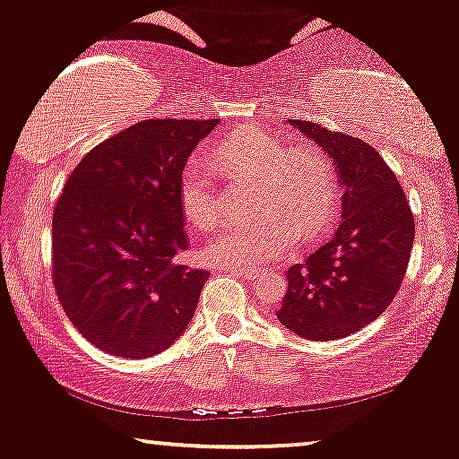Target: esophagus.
<instances>
[{
  "label": "esophagus",
  "instance_id": "obj_1",
  "mask_svg": "<svg viewBox=\"0 0 459 459\" xmlns=\"http://www.w3.org/2000/svg\"><path fill=\"white\" fill-rule=\"evenodd\" d=\"M229 272H233L239 275V278H247V280H254L258 275V269H252V267H229Z\"/></svg>",
  "mask_w": 459,
  "mask_h": 459
}]
</instances>
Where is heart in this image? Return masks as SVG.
<instances>
[{
    "label": "heart",
    "mask_w": 459,
    "mask_h": 459,
    "mask_svg": "<svg viewBox=\"0 0 459 459\" xmlns=\"http://www.w3.org/2000/svg\"><path fill=\"white\" fill-rule=\"evenodd\" d=\"M213 158L229 177L254 181L247 207L258 213L224 226L207 241L203 254L215 264L261 267L289 252L299 235L320 233L338 209L335 170L318 149L290 147L261 126H244L215 141ZM179 205L198 229L218 224L212 173L201 158L181 169Z\"/></svg>",
    "instance_id": "b5f03b06"
}]
</instances>
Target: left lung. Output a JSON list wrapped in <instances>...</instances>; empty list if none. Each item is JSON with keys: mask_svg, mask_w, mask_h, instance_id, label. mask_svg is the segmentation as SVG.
<instances>
[{"mask_svg": "<svg viewBox=\"0 0 459 459\" xmlns=\"http://www.w3.org/2000/svg\"><path fill=\"white\" fill-rule=\"evenodd\" d=\"M333 160L342 213L327 244L289 267L280 323L299 338L340 340L377 320L404 280L415 220L400 181L366 141L290 119Z\"/></svg>", "mask_w": 459, "mask_h": 459, "instance_id": "8db88e82", "label": "left lung"}]
</instances>
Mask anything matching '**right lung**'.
<instances>
[{"instance_id": "1", "label": "right lung", "mask_w": 459, "mask_h": 459, "mask_svg": "<svg viewBox=\"0 0 459 459\" xmlns=\"http://www.w3.org/2000/svg\"><path fill=\"white\" fill-rule=\"evenodd\" d=\"M218 119H145L96 145L53 213V284L93 346L153 357L184 333L209 272L187 250L179 175Z\"/></svg>"}]
</instances>
